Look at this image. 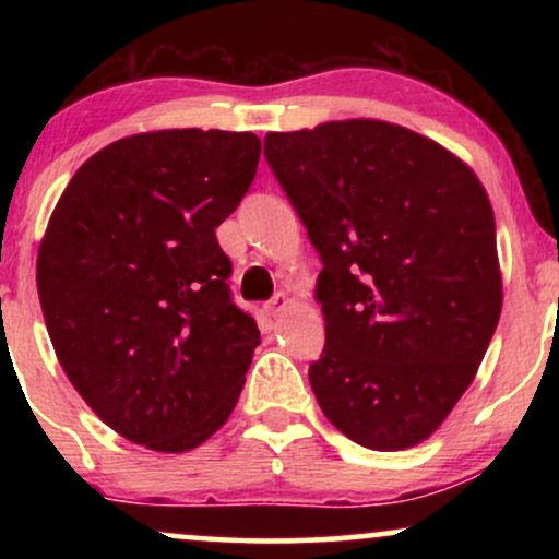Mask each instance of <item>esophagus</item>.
<instances>
[{
  "label": "esophagus",
  "mask_w": 559,
  "mask_h": 559,
  "mask_svg": "<svg viewBox=\"0 0 559 559\" xmlns=\"http://www.w3.org/2000/svg\"><path fill=\"white\" fill-rule=\"evenodd\" d=\"M288 305H292V301H288L286 294L281 292V294H275V297H273L271 301H267V305H265V312H267V316H271V318H278V316H284Z\"/></svg>",
  "instance_id": "34e87169"
}]
</instances>
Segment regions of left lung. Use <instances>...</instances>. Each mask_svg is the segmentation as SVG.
Segmentation results:
<instances>
[{
  "mask_svg": "<svg viewBox=\"0 0 559 559\" xmlns=\"http://www.w3.org/2000/svg\"><path fill=\"white\" fill-rule=\"evenodd\" d=\"M265 159L323 260V415L376 452L420 444L471 386L502 312L497 226L460 157L409 128L267 133Z\"/></svg>",
  "mask_w": 559,
  "mask_h": 559,
  "instance_id": "left-lung-1",
  "label": "left lung"
}]
</instances>
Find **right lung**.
<instances>
[{
  "mask_svg": "<svg viewBox=\"0 0 559 559\" xmlns=\"http://www.w3.org/2000/svg\"><path fill=\"white\" fill-rule=\"evenodd\" d=\"M258 159L254 133H136L88 157L49 217L36 286L57 360L133 444L189 452L234 413L260 331L215 228Z\"/></svg>",
  "mask_w": 559,
  "mask_h": 559,
  "instance_id": "add662e5",
  "label": "right lung"
}]
</instances>
